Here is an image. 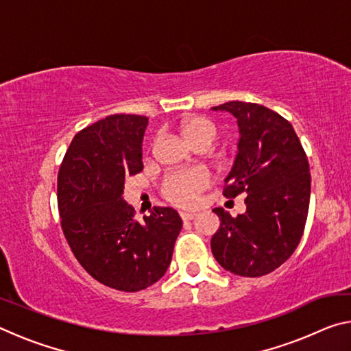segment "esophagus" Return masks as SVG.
I'll use <instances>...</instances> for the list:
<instances>
[{"instance_id":"1","label":"esophagus","mask_w":351,"mask_h":351,"mask_svg":"<svg viewBox=\"0 0 351 351\" xmlns=\"http://www.w3.org/2000/svg\"><path fill=\"white\" fill-rule=\"evenodd\" d=\"M180 215L182 218V221H190V219H193L195 217H197V213H195V212H181Z\"/></svg>"}]
</instances>
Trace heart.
<instances>
[{
  "mask_svg": "<svg viewBox=\"0 0 351 351\" xmlns=\"http://www.w3.org/2000/svg\"><path fill=\"white\" fill-rule=\"evenodd\" d=\"M182 134L190 144L212 145L218 136L217 125L207 117H190L182 123ZM209 175L201 169H187L169 173L162 181V195L170 203L189 207L197 203L199 193L209 186Z\"/></svg>",
  "mask_w": 351,
  "mask_h": 351,
  "instance_id": "heart-1",
  "label": "heart"
}]
</instances>
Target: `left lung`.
<instances>
[{
    "instance_id": "1",
    "label": "left lung",
    "mask_w": 351,
    "mask_h": 351,
    "mask_svg": "<svg viewBox=\"0 0 351 351\" xmlns=\"http://www.w3.org/2000/svg\"><path fill=\"white\" fill-rule=\"evenodd\" d=\"M212 111L230 112L240 133L223 195H246V212L237 218L213 209L221 224L212 254L232 274L266 276L291 257L304 234L311 193L306 154L293 125L263 105L235 100Z\"/></svg>"
}]
</instances>
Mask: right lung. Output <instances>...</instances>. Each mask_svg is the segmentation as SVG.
<instances>
[{
  "label": "right lung",
  "mask_w": 351,
  "mask_h": 351,
  "mask_svg": "<svg viewBox=\"0 0 351 351\" xmlns=\"http://www.w3.org/2000/svg\"><path fill=\"white\" fill-rule=\"evenodd\" d=\"M148 119L108 116L74 136L57 180L63 234L75 258L97 282L125 293L156 283L167 271L182 219L154 207L136 221L123 184L139 173Z\"/></svg>",
  "instance_id": "obj_1"
}]
</instances>
